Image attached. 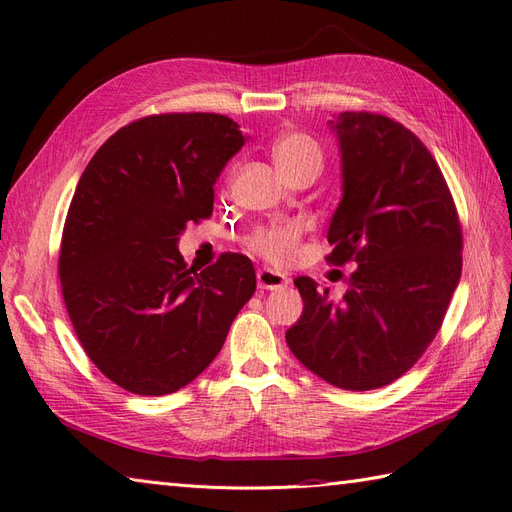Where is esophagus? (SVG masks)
<instances>
[{
  "label": "esophagus",
  "instance_id": "34e87169",
  "mask_svg": "<svg viewBox=\"0 0 512 512\" xmlns=\"http://www.w3.org/2000/svg\"><path fill=\"white\" fill-rule=\"evenodd\" d=\"M256 282L260 290H280L284 286H288V277L280 271H273V269H258L256 273Z\"/></svg>",
  "mask_w": 512,
  "mask_h": 512
}]
</instances>
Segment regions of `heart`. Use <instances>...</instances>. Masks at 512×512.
<instances>
[{
  "mask_svg": "<svg viewBox=\"0 0 512 512\" xmlns=\"http://www.w3.org/2000/svg\"><path fill=\"white\" fill-rule=\"evenodd\" d=\"M271 156L286 177L299 173V170H316V173H320L324 162L322 147L312 136L303 132H284L282 136H277L271 147ZM301 235V222H273L254 230L247 243L256 254L267 258L273 265H286L297 254Z\"/></svg>",
  "mask_w": 512,
  "mask_h": 512,
  "instance_id": "b5f03b06",
  "label": "heart"
}]
</instances>
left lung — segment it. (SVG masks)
Listing matches in <instances>:
<instances>
[{
	"label": "left lung",
	"mask_w": 512,
	"mask_h": 512,
	"mask_svg": "<svg viewBox=\"0 0 512 512\" xmlns=\"http://www.w3.org/2000/svg\"><path fill=\"white\" fill-rule=\"evenodd\" d=\"M342 153V200L327 239L331 265L352 260L344 299L297 277L303 314L292 354L337 389L391 384L436 337L461 277V226L442 170L401 123L374 113L329 121Z\"/></svg>",
	"instance_id": "8db88e82"
}]
</instances>
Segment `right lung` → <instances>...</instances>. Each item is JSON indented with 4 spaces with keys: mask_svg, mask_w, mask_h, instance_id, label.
I'll return each mask as SVG.
<instances>
[{
    "mask_svg": "<svg viewBox=\"0 0 512 512\" xmlns=\"http://www.w3.org/2000/svg\"><path fill=\"white\" fill-rule=\"evenodd\" d=\"M245 141L224 115H151L117 130L81 175L61 237V292L87 356L121 389H183L252 299L250 258L222 254L198 273L177 247L185 226L211 215L213 185Z\"/></svg>",
    "mask_w": 512,
    "mask_h": 512,
    "instance_id": "obj_1",
    "label": "right lung"
}]
</instances>
